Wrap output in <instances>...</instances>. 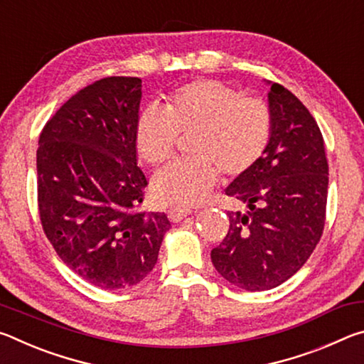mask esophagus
<instances>
[{
    "label": "esophagus",
    "mask_w": 364,
    "mask_h": 364,
    "mask_svg": "<svg viewBox=\"0 0 364 364\" xmlns=\"http://www.w3.org/2000/svg\"><path fill=\"white\" fill-rule=\"evenodd\" d=\"M168 220L170 221H173V223H178V221H181L183 218H186L188 215L191 213V210L189 208H175V207H171V208H168Z\"/></svg>",
    "instance_id": "obj_1"
}]
</instances>
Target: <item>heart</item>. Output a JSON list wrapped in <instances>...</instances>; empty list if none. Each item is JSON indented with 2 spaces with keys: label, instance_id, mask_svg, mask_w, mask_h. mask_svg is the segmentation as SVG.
<instances>
[{
  "label": "heart",
  "instance_id": "obj_1",
  "mask_svg": "<svg viewBox=\"0 0 364 364\" xmlns=\"http://www.w3.org/2000/svg\"><path fill=\"white\" fill-rule=\"evenodd\" d=\"M180 134H196L193 160H176L152 178L159 204L189 208L200 204L218 181L247 173L262 159L271 136L269 109L242 97L217 80H194L168 96L165 112L149 107L139 114L134 143L151 165L173 156Z\"/></svg>",
  "mask_w": 364,
  "mask_h": 364
}]
</instances>
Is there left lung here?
<instances>
[{
  "instance_id": "obj_1",
  "label": "left lung",
  "mask_w": 364,
  "mask_h": 364,
  "mask_svg": "<svg viewBox=\"0 0 364 364\" xmlns=\"http://www.w3.org/2000/svg\"><path fill=\"white\" fill-rule=\"evenodd\" d=\"M269 85L271 136L262 159L225 191L244 212L212 250L215 269L239 289L269 291L304 267L323 234L329 167L323 134L291 91Z\"/></svg>"
}]
</instances>
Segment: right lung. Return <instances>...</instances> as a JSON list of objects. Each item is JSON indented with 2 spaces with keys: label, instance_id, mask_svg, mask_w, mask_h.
Wrapping results in <instances>:
<instances>
[{
  "label": "right lung",
  "instance_id": "right-lung-1",
  "mask_svg": "<svg viewBox=\"0 0 364 364\" xmlns=\"http://www.w3.org/2000/svg\"><path fill=\"white\" fill-rule=\"evenodd\" d=\"M141 78L107 77L73 95L40 134L43 230L67 267L104 291L136 286L171 225L136 212L147 180L136 164Z\"/></svg>",
  "mask_w": 364,
  "mask_h": 364
}]
</instances>
